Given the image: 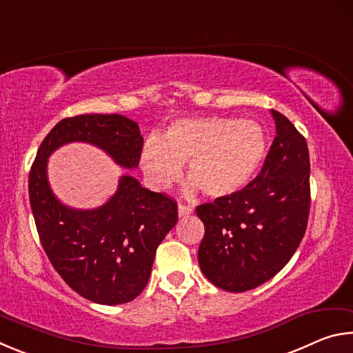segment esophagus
<instances>
[{"label": "esophagus", "instance_id": "esophagus-1", "mask_svg": "<svg viewBox=\"0 0 353 353\" xmlns=\"http://www.w3.org/2000/svg\"><path fill=\"white\" fill-rule=\"evenodd\" d=\"M177 213H179V218H185V216H190L191 213H193V208L190 205H179L177 207Z\"/></svg>", "mask_w": 353, "mask_h": 353}]
</instances>
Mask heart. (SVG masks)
<instances>
[{
	"mask_svg": "<svg viewBox=\"0 0 353 353\" xmlns=\"http://www.w3.org/2000/svg\"><path fill=\"white\" fill-rule=\"evenodd\" d=\"M266 134L254 119L232 117L181 118L162 139L149 137L141 170L155 188H165L188 162L187 194L199 188L208 198H227L252 181L266 155Z\"/></svg>",
	"mask_w": 353,
	"mask_h": 353,
	"instance_id": "1",
	"label": "heart"
}]
</instances>
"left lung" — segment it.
<instances>
[{
  "label": "left lung",
  "mask_w": 353,
  "mask_h": 353,
  "mask_svg": "<svg viewBox=\"0 0 353 353\" xmlns=\"http://www.w3.org/2000/svg\"><path fill=\"white\" fill-rule=\"evenodd\" d=\"M276 139L252 182L227 198L202 204L205 227L201 271L221 290L243 292L272 279L290 261L307 230L310 155L288 118L271 110Z\"/></svg>",
  "instance_id": "obj_1"
}]
</instances>
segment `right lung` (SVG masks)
<instances>
[{"label":"right lung","mask_w":353,"mask_h":353,"mask_svg":"<svg viewBox=\"0 0 353 353\" xmlns=\"http://www.w3.org/2000/svg\"><path fill=\"white\" fill-rule=\"evenodd\" d=\"M76 141L97 146L117 165L134 170L143 137L139 124L117 113L65 118L41 141L29 172V201L51 265L79 296L119 305L145 290L155 250L177 223V204L124 174L105 204L87 210L65 205L48 181V159Z\"/></svg>","instance_id":"obj_1"}]
</instances>
